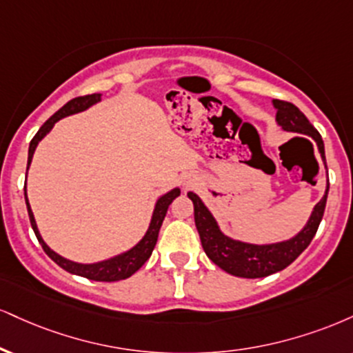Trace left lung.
Here are the masks:
<instances>
[{
	"label": "left lung",
	"mask_w": 353,
	"mask_h": 353,
	"mask_svg": "<svg viewBox=\"0 0 353 353\" xmlns=\"http://www.w3.org/2000/svg\"><path fill=\"white\" fill-rule=\"evenodd\" d=\"M274 107L278 108L276 120H278L279 125L284 130L298 131V133L311 136L314 141L317 143V146H319L321 156L325 163L324 141H322L319 131L309 123L304 113L296 105L284 100H274ZM327 192H329V185H327L324 197L314 207L311 219H309L307 225H305L304 230L299 235H296L292 240L283 241V243L263 246L240 243V241L230 240L228 236L222 235L214 217L205 209L201 199L192 192H189L188 197L194 203L195 227H197L199 235H201L202 248L207 256L223 271L233 276H240V278H265V276H270L276 273V271H281L286 266H290L307 248L314 235H316L317 228H319L322 215H324Z\"/></svg>",
	"instance_id": "obj_1"
}]
</instances>
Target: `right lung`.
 Returning a JSON list of instances; mask_svg holds the SVG:
<instances>
[{"mask_svg": "<svg viewBox=\"0 0 353 353\" xmlns=\"http://www.w3.org/2000/svg\"><path fill=\"white\" fill-rule=\"evenodd\" d=\"M100 97H101L100 93H92V95L75 97L74 100L67 101V103L63 105V107L59 110V112H55L52 117H50L49 120L41 126L39 131H37V133L34 134V138L31 139V144H29L28 168H29V164H31L32 154H34V151H36L37 143H39L41 139L49 133L55 121H59L61 118L67 117V114L82 112V110L88 108L90 105L97 103V101L100 100ZM179 194H181L179 189H174V190H171V192H168L159 199L158 203H156L154 214H152L150 230H148L146 235H144V239L139 241V243L136 245L134 248H131L130 252L123 253L117 258H112V260H108V261L97 263V265H79V263L69 261V260H65V258L59 256L57 253H54L52 250H50L49 246L44 243V240L41 239L39 232H37L36 222H34V217H32V210H31V207H29V202H28V195H26V205H28V214H29V220H31L32 230H34V233H36V236H37V240H39L42 250H44V252L49 254V258H52V260L57 263L61 268L69 271V273H72V274L83 276V278H87V279H93V281L113 283V281H121V279L130 278L131 274H134L136 271L141 268L144 263L148 261V258L151 256L152 250H154L156 241H158L159 228H161V225H163V220L165 217V214H168V207L171 205V202Z\"/></svg>", "mask_w": 353, "mask_h": 353, "instance_id": "right-lung-1", "label": "right lung"}]
</instances>
